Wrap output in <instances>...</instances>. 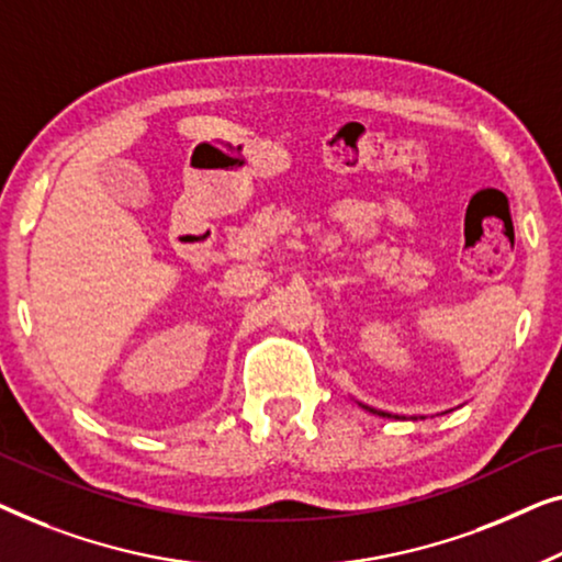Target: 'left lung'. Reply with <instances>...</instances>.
I'll return each mask as SVG.
<instances>
[{"label":"left lung","mask_w":562,"mask_h":562,"mask_svg":"<svg viewBox=\"0 0 562 562\" xmlns=\"http://www.w3.org/2000/svg\"><path fill=\"white\" fill-rule=\"evenodd\" d=\"M363 409H367V413H374V415H379V417H397V415H390V413H382V409H374V407H367V405H361Z\"/></svg>","instance_id":"8db88e82"}]
</instances>
